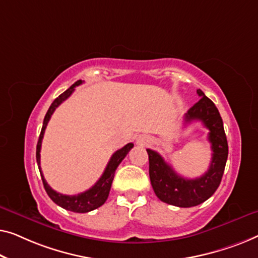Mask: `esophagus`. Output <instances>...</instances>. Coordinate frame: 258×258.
I'll return each mask as SVG.
<instances>
[{"instance_id":"obj_1","label":"esophagus","mask_w":258,"mask_h":258,"mask_svg":"<svg viewBox=\"0 0 258 258\" xmlns=\"http://www.w3.org/2000/svg\"><path fill=\"white\" fill-rule=\"evenodd\" d=\"M148 143H150V139L146 136H139L137 138V144L140 145V146H145Z\"/></svg>"}]
</instances>
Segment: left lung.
<instances>
[{"label":"left lung","mask_w":258,"mask_h":258,"mask_svg":"<svg viewBox=\"0 0 258 258\" xmlns=\"http://www.w3.org/2000/svg\"><path fill=\"white\" fill-rule=\"evenodd\" d=\"M201 99L184 114V122L202 121L209 130L208 140L212 145V161L209 169L197 179H186L179 175L164 160L158 152L146 150L150 160V179L157 197L168 205L189 208L200 205L212 197L222 180L228 158V143L223 121L215 104L198 90Z\"/></svg>","instance_id":"1"}]
</instances>
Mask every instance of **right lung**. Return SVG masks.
<instances>
[{
    "mask_svg": "<svg viewBox=\"0 0 258 258\" xmlns=\"http://www.w3.org/2000/svg\"><path fill=\"white\" fill-rule=\"evenodd\" d=\"M82 83H83L82 81L76 82L74 85H71L70 88L67 90V91L61 93L60 96H58L56 99L53 100L51 106L49 107L48 112H46L44 120H43L42 131H41V134H39L37 147H36V160H37L39 173H41L42 181H43V184H44L45 191L48 193L50 199H51V200L55 202L56 205H58L59 207H61V208H64L67 210H70V212H74V213H89L93 209H97L98 207L104 205L105 201H106L108 198V193H110L115 169H117L119 164L124 160V158L127 155L128 152L131 151V148L134 146L132 143H130L127 145H125V146L120 148V150L114 152L113 155H112L110 159V161H108V164L106 166V168H105L104 173L101 174V176L99 177V180H98L97 182L94 183L91 188H90V189L83 191V193H81V194L64 195V194L57 193L56 190H53L52 188L49 186L48 182H46L44 179V176H43L41 166H39L41 165V154H39V152H41L42 139H43V136H44V131L46 128V125H48L50 118H51V115L53 112H55L56 108L59 106V105L63 103L64 100H67L68 98L71 96L72 92L75 91L76 86L81 85Z\"/></svg>",
    "mask_w": 258,
    "mask_h": 258,
    "instance_id": "add662e5",
    "label": "right lung"
}]
</instances>
